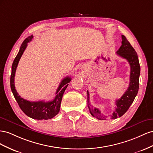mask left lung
Masks as SVG:
<instances>
[{"label":"left lung","mask_w":153,"mask_h":153,"mask_svg":"<svg viewBox=\"0 0 153 153\" xmlns=\"http://www.w3.org/2000/svg\"><path fill=\"white\" fill-rule=\"evenodd\" d=\"M122 45L117 51V54L123 58L128 61L131 68L129 85L121 98L115 101L116 108L112 114L110 115L111 119H115L123 116L128 111L136 97L139 88V77L140 74V66L139 64L138 55L133 47L126 38L122 35ZM87 102L91 115L99 120H105L108 117L104 115L99 109L93 108L89 102V92L87 91Z\"/></svg>","instance_id":"8db88e82"}]
</instances>
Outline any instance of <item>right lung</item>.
<instances>
[{
	"mask_svg": "<svg viewBox=\"0 0 153 153\" xmlns=\"http://www.w3.org/2000/svg\"><path fill=\"white\" fill-rule=\"evenodd\" d=\"M33 38V36L31 35L25 38V40L22 43L19 53L17 54L16 58L13 61V63L10 78L11 89L20 109L26 115L32 118L33 119L36 120L51 119L59 113L63 95L68 85V83L71 82V78L70 77H65L62 82H60L58 88L56 90V97L52 101L48 102H45L43 101L30 102L20 97V95L17 93L15 86V76L16 69L17 66H18L21 56H22L25 49L27 46V43L31 41Z\"/></svg>",
	"mask_w": 153,
	"mask_h": 153,
	"instance_id": "obj_1",
	"label": "right lung"
}]
</instances>
